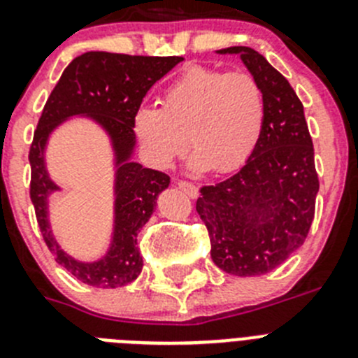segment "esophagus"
<instances>
[{"instance_id": "34e87169", "label": "esophagus", "mask_w": 358, "mask_h": 358, "mask_svg": "<svg viewBox=\"0 0 358 358\" xmlns=\"http://www.w3.org/2000/svg\"><path fill=\"white\" fill-rule=\"evenodd\" d=\"M177 186L182 189V192L186 193L188 196H192V199H195L196 195H199V188H196L193 182H186V181H179L177 182Z\"/></svg>"}]
</instances>
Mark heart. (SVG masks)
I'll list each match as a JSON object with an SVG mask.
<instances>
[{"label": "heart", "mask_w": 358, "mask_h": 358, "mask_svg": "<svg viewBox=\"0 0 358 358\" xmlns=\"http://www.w3.org/2000/svg\"><path fill=\"white\" fill-rule=\"evenodd\" d=\"M264 97L245 72L192 67L163 94V106H140L133 129L149 162L169 169L188 145L193 172L227 173L243 165L264 127Z\"/></svg>", "instance_id": "heart-1"}]
</instances>
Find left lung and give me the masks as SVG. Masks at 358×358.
Here are the masks:
<instances>
[{
  "mask_svg": "<svg viewBox=\"0 0 358 358\" xmlns=\"http://www.w3.org/2000/svg\"><path fill=\"white\" fill-rule=\"evenodd\" d=\"M264 97V127L245 165L225 181L204 186L196 213L211 241V259L236 277L280 266L303 245L320 189L303 104L289 81L252 48L234 45Z\"/></svg>",
  "mask_w": 358,
  "mask_h": 358,
  "instance_id": "obj_1",
  "label": "left lung"
}]
</instances>
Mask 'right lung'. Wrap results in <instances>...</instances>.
Returning <instances> with one entry per match:
<instances>
[{
	"mask_svg": "<svg viewBox=\"0 0 358 358\" xmlns=\"http://www.w3.org/2000/svg\"><path fill=\"white\" fill-rule=\"evenodd\" d=\"M179 62H182L181 57L83 52L67 65L42 111L29 149V196L51 254L58 264L88 286L122 287L136 280L142 271L143 261L136 247V236L156 209L157 195L169 188L170 177L134 162L133 117L150 87ZM72 118L88 120L99 127L107 134L112 150L114 224L107 252L94 262H81L65 252L48 218V201L63 189L52 181L45 152L52 134Z\"/></svg>",
	"mask_w": 358,
	"mask_h": 358,
	"instance_id": "obj_1",
	"label": "right lung"
}]
</instances>
